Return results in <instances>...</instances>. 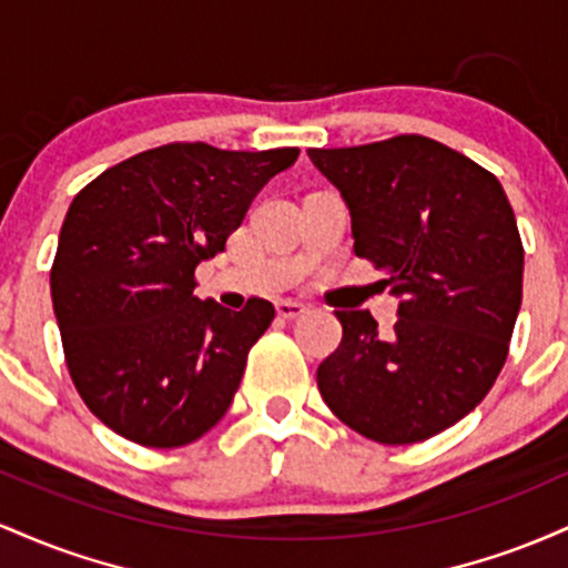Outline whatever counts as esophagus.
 Returning a JSON list of instances; mask_svg holds the SVG:
<instances>
[{
	"mask_svg": "<svg viewBox=\"0 0 568 568\" xmlns=\"http://www.w3.org/2000/svg\"><path fill=\"white\" fill-rule=\"evenodd\" d=\"M275 310L283 321H296V317H302L306 312V304L293 302V298H280V302L275 304Z\"/></svg>",
	"mask_w": 568,
	"mask_h": 568,
	"instance_id": "1",
	"label": "esophagus"
}]
</instances>
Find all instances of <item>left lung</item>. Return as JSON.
<instances>
[{
  "mask_svg": "<svg viewBox=\"0 0 568 568\" xmlns=\"http://www.w3.org/2000/svg\"><path fill=\"white\" fill-rule=\"evenodd\" d=\"M347 200L355 256L400 296L393 334L336 310L342 344L317 368L323 400L384 446L443 433L488 395L524 298V243L497 175L427 135L310 149Z\"/></svg>",
  "mask_w": 568,
  "mask_h": 568,
  "instance_id": "1",
  "label": "left lung"
}]
</instances>
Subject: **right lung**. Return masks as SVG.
Returning <instances> with one entry per match:
<instances>
[{
	"instance_id": "1",
	"label": "right lung",
	"mask_w": 568,
	"mask_h": 568,
	"mask_svg": "<svg viewBox=\"0 0 568 568\" xmlns=\"http://www.w3.org/2000/svg\"><path fill=\"white\" fill-rule=\"evenodd\" d=\"M296 158V146L165 143L71 200L50 270L53 310L77 393L116 435L179 448L226 414L275 306L202 302L194 270L224 251L253 197Z\"/></svg>"
}]
</instances>
